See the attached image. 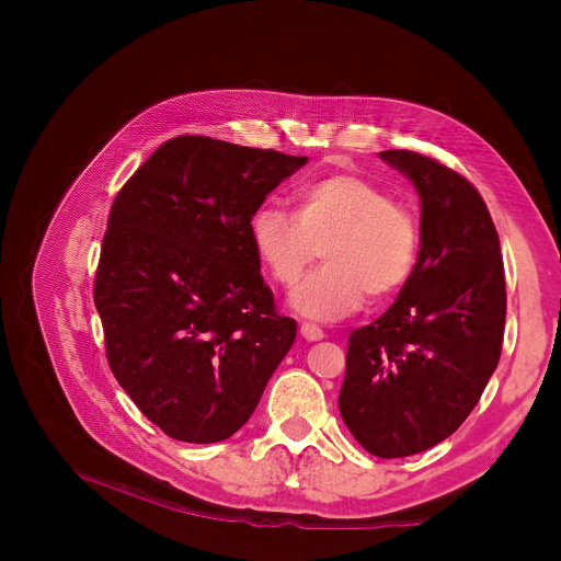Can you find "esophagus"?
<instances>
[{
    "mask_svg": "<svg viewBox=\"0 0 561 561\" xmlns=\"http://www.w3.org/2000/svg\"><path fill=\"white\" fill-rule=\"evenodd\" d=\"M300 334H302V339H307V341H320L322 336H325V332H322L316 322H302L300 325Z\"/></svg>",
    "mask_w": 561,
    "mask_h": 561,
    "instance_id": "esophagus-1",
    "label": "esophagus"
}]
</instances>
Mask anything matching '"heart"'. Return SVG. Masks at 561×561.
<instances>
[{
  "label": "heart",
  "mask_w": 561,
  "mask_h": 561,
  "mask_svg": "<svg viewBox=\"0 0 561 561\" xmlns=\"http://www.w3.org/2000/svg\"><path fill=\"white\" fill-rule=\"evenodd\" d=\"M250 241L265 275L284 290L328 259L293 293L300 313L336 320L366 300L391 298L421 254V222L407 204L359 174L336 172L302 186L296 214L265 202L250 216Z\"/></svg>",
  "instance_id": "1"
}]
</instances>
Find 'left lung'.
<instances>
[{
	"label": "left lung",
	"mask_w": 561,
	"mask_h": 561,
	"mask_svg": "<svg viewBox=\"0 0 561 561\" xmlns=\"http://www.w3.org/2000/svg\"><path fill=\"white\" fill-rule=\"evenodd\" d=\"M421 195V254L398 300L347 336L341 416L375 457L423 453L478 404L503 350L500 239L478 188L440 161L387 150Z\"/></svg>",
	"instance_id": "left-lung-1"
}]
</instances>
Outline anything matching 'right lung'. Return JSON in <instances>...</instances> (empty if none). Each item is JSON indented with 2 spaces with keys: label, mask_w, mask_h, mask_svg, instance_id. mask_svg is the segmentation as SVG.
I'll return each instance as SVG.
<instances>
[{
  "label": "right lung",
  "mask_w": 561,
  "mask_h": 561,
  "mask_svg": "<svg viewBox=\"0 0 561 561\" xmlns=\"http://www.w3.org/2000/svg\"><path fill=\"white\" fill-rule=\"evenodd\" d=\"M307 163L209 136L165 140L117 191L93 298L111 373L170 438L252 416L298 328L263 284L250 216Z\"/></svg>",
  "instance_id": "right-lung-1"
}]
</instances>
